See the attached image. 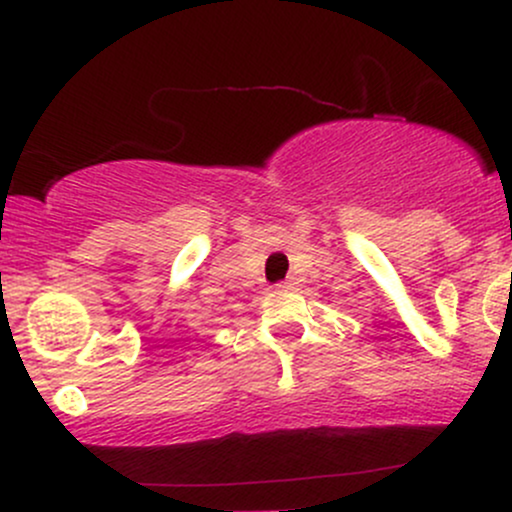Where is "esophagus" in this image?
I'll return each mask as SVG.
<instances>
[{
	"mask_svg": "<svg viewBox=\"0 0 512 512\" xmlns=\"http://www.w3.org/2000/svg\"><path fill=\"white\" fill-rule=\"evenodd\" d=\"M293 284H296V281H293L291 276H289V279H281V281H276V289H281V291H284V289H293Z\"/></svg>",
	"mask_w": 512,
	"mask_h": 512,
	"instance_id": "34e87169",
	"label": "esophagus"
}]
</instances>
